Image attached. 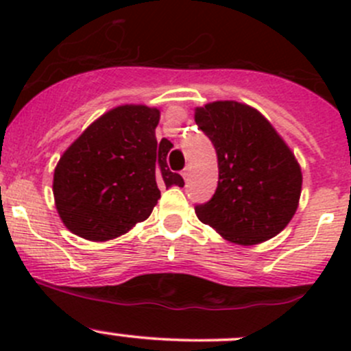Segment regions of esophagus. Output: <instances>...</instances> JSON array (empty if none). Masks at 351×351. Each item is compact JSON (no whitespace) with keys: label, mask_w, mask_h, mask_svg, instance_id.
Instances as JSON below:
<instances>
[{"label":"esophagus","mask_w":351,"mask_h":351,"mask_svg":"<svg viewBox=\"0 0 351 351\" xmlns=\"http://www.w3.org/2000/svg\"><path fill=\"white\" fill-rule=\"evenodd\" d=\"M182 176L185 178V182H189V176H190V168H185L182 171Z\"/></svg>","instance_id":"obj_1"}]
</instances>
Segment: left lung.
<instances>
[{
	"label": "left lung",
	"mask_w": 351,
	"mask_h": 351,
	"mask_svg": "<svg viewBox=\"0 0 351 351\" xmlns=\"http://www.w3.org/2000/svg\"><path fill=\"white\" fill-rule=\"evenodd\" d=\"M198 129L217 153L219 182L197 217L228 241L251 246L277 236L299 205L302 173L295 156L258 110L214 101L195 110Z\"/></svg>",
	"instance_id": "obj_1"
}]
</instances>
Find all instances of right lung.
<instances>
[{"mask_svg":"<svg viewBox=\"0 0 351 351\" xmlns=\"http://www.w3.org/2000/svg\"><path fill=\"white\" fill-rule=\"evenodd\" d=\"M159 110L122 105L95 120L64 151L54 171L56 208L64 226L90 241L119 238L146 221L158 204V183L183 186L156 141Z\"/></svg>","mask_w":351,"mask_h":351,"instance_id":"1","label":"right lung"}]
</instances>
